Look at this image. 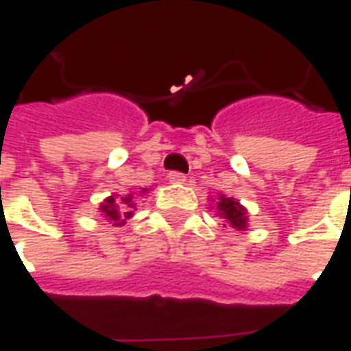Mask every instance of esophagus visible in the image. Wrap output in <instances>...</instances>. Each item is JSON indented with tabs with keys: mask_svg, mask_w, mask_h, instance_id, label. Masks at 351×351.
I'll return each mask as SVG.
<instances>
[{
	"mask_svg": "<svg viewBox=\"0 0 351 351\" xmlns=\"http://www.w3.org/2000/svg\"><path fill=\"white\" fill-rule=\"evenodd\" d=\"M169 182H173V184L186 182V175H184V173H178V171H171V173H169Z\"/></svg>",
	"mask_w": 351,
	"mask_h": 351,
	"instance_id": "esophagus-1",
	"label": "esophagus"
}]
</instances>
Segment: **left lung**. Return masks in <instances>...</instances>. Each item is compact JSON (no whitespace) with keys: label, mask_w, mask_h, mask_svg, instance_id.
Returning a JSON list of instances; mask_svg holds the SVG:
<instances>
[{"label":"left lung","mask_w":351,"mask_h":351,"mask_svg":"<svg viewBox=\"0 0 351 351\" xmlns=\"http://www.w3.org/2000/svg\"><path fill=\"white\" fill-rule=\"evenodd\" d=\"M216 208H218V214H220L221 218L226 220V223H229L231 228L239 229V231L246 229V226H248V214H246V208L237 199L220 195L218 203H216Z\"/></svg>","instance_id":"1"}]
</instances>
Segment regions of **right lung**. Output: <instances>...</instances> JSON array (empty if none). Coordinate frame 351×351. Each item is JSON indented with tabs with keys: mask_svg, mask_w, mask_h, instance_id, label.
<instances>
[{
	"mask_svg": "<svg viewBox=\"0 0 351 351\" xmlns=\"http://www.w3.org/2000/svg\"><path fill=\"white\" fill-rule=\"evenodd\" d=\"M146 188H143V193H146ZM122 205H118V199L114 197V195H110V197H107L103 203H101L99 210L103 213V216L107 218L112 226H116V228H120V226H123L125 223V220H130L131 216H133V210H135V203H133V193H130V195H125V197H122Z\"/></svg>",
	"mask_w": 351,
	"mask_h": 351,
	"instance_id": "1",
	"label": "right lung"
}]
</instances>
